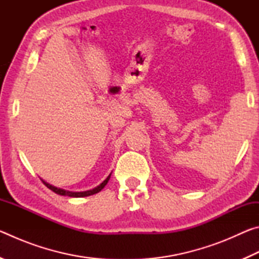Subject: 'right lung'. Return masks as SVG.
<instances>
[{"instance_id": "right-lung-1", "label": "right lung", "mask_w": 259, "mask_h": 259, "mask_svg": "<svg viewBox=\"0 0 259 259\" xmlns=\"http://www.w3.org/2000/svg\"><path fill=\"white\" fill-rule=\"evenodd\" d=\"M109 178H111V175L105 179V181L100 184L99 186H97L96 188H94V190H90V191H85V192H69V191H65V190H61V188H57L55 186L50 185V184H48L47 182L42 181L43 184L49 188V190H51L52 192L57 193V194H60V195H65V196H72V198H82V196H89V195H93V194H96V193H98L103 190V188L105 187V185L108 183Z\"/></svg>"}]
</instances>
